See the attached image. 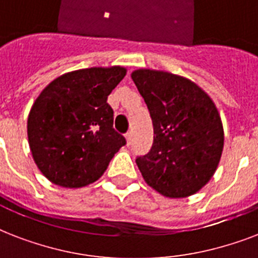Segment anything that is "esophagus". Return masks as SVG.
I'll list each match as a JSON object with an SVG mask.
<instances>
[{"instance_id":"34e87169","label":"esophagus","mask_w":258,"mask_h":258,"mask_svg":"<svg viewBox=\"0 0 258 258\" xmlns=\"http://www.w3.org/2000/svg\"><path fill=\"white\" fill-rule=\"evenodd\" d=\"M131 139H133V134L131 133L125 134V141H127V145H130V143H131Z\"/></svg>"}]
</instances>
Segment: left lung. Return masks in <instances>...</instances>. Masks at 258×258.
<instances>
[{
	"mask_svg": "<svg viewBox=\"0 0 258 258\" xmlns=\"http://www.w3.org/2000/svg\"><path fill=\"white\" fill-rule=\"evenodd\" d=\"M154 125L149 154L137 158L143 179L169 198L200 191L214 175L224 150L218 109L196 83L165 71L131 74Z\"/></svg>",
	"mask_w": 258,
	"mask_h": 258,
	"instance_id": "obj_1",
	"label": "left lung"
}]
</instances>
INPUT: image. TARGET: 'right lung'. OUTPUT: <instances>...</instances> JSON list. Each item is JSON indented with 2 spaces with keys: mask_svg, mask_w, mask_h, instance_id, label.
I'll return each instance as SVG.
<instances>
[{
  "mask_svg": "<svg viewBox=\"0 0 258 258\" xmlns=\"http://www.w3.org/2000/svg\"><path fill=\"white\" fill-rule=\"evenodd\" d=\"M125 74L119 66L67 72L34 100L28 141L34 163L52 183L67 188L93 183L125 145L113 130V111L107 103Z\"/></svg>",
  "mask_w": 258,
  "mask_h": 258,
  "instance_id": "add662e5",
  "label": "right lung"
}]
</instances>
